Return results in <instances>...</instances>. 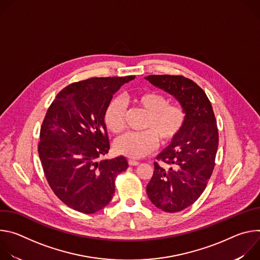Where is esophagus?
I'll list each match as a JSON object with an SVG mask.
<instances>
[{"label":"esophagus","instance_id":"obj_1","mask_svg":"<svg viewBox=\"0 0 260 260\" xmlns=\"http://www.w3.org/2000/svg\"><path fill=\"white\" fill-rule=\"evenodd\" d=\"M127 161H128V165H129V166H138V165H139V161L134 160V159H128Z\"/></svg>","mask_w":260,"mask_h":260}]
</instances>
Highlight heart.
I'll return each mask as SVG.
<instances>
[{
  "label": "heart",
  "mask_w": 260,
  "mask_h": 260,
  "mask_svg": "<svg viewBox=\"0 0 260 260\" xmlns=\"http://www.w3.org/2000/svg\"><path fill=\"white\" fill-rule=\"evenodd\" d=\"M133 101L148 114L143 126L146 131L119 137L115 142V150L124 156L140 158L153 151L158 140L162 144L173 142L182 132L187 113L181 104H170L168 96L157 91L136 94ZM125 116L124 104L115 98L105 110L104 121L110 132L119 134L125 127Z\"/></svg>",
  "instance_id": "heart-1"
}]
</instances>
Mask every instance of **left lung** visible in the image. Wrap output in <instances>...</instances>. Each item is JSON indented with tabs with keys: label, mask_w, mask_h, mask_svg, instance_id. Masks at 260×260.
Here are the masks:
<instances>
[{
	"label": "left lung",
	"mask_w": 260,
	"mask_h": 260,
	"mask_svg": "<svg viewBox=\"0 0 260 260\" xmlns=\"http://www.w3.org/2000/svg\"><path fill=\"white\" fill-rule=\"evenodd\" d=\"M151 84L174 95L185 108L186 122L180 135L156 157L147 184L152 204L168 213L191 206L204 192L215 167L219 136L206 92L182 75H149Z\"/></svg>",
	"instance_id": "left-lung-1"
}]
</instances>
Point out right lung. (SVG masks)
<instances>
[{"label": "right lung", "instance_id": "right-lung-1", "mask_svg": "<svg viewBox=\"0 0 260 260\" xmlns=\"http://www.w3.org/2000/svg\"><path fill=\"white\" fill-rule=\"evenodd\" d=\"M135 77L74 82L49 106L38 153L50 188L69 208L92 214L112 200L115 179L128 165L124 156L98 161L110 149L104 113L113 94Z\"/></svg>", "mask_w": 260, "mask_h": 260}]
</instances>
